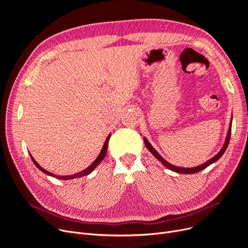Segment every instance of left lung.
Instances as JSON below:
<instances>
[{"label": "left lung", "instance_id": "left-lung-1", "mask_svg": "<svg viewBox=\"0 0 248 248\" xmlns=\"http://www.w3.org/2000/svg\"><path fill=\"white\" fill-rule=\"evenodd\" d=\"M230 135H231V123L229 124V128H228V133H227V137H226V140L224 142V145L222 147V149H221L219 151V153L217 155H215L213 158H211L209 161H207L206 163L200 165V166H197V167H194V168H182V167H176L174 165H171L170 163H168L164 158L161 157V155L155 151L154 149V147L150 144V142L148 141V140L145 138L144 139V141H145V145L147 147V149L155 155V158H157L164 166H166L168 169H170V170L176 172V173H180V174H194V173H197V172H200L201 170H203V169L207 168L208 166H210L211 164L215 163L216 161H218L221 157H222V155L224 154V152L226 151L227 147H228V144H229V140H230Z\"/></svg>", "mask_w": 248, "mask_h": 248}]
</instances>
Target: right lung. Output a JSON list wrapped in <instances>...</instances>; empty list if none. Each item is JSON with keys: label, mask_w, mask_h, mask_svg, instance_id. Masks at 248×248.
I'll return each instance as SVG.
<instances>
[{"label": "right lung", "mask_w": 248, "mask_h": 248, "mask_svg": "<svg viewBox=\"0 0 248 248\" xmlns=\"http://www.w3.org/2000/svg\"><path fill=\"white\" fill-rule=\"evenodd\" d=\"M109 138H110V135H108V137L107 138L106 141H104V144H103V147H102V149H101L100 154L97 155V158L94 160V162H93V164H91L88 168H86L85 170H83V171H81V172H79V173H76V174L70 175V176H58V175H54V174H52V173L46 171L45 169H43L40 165H39V164L34 160V158L32 157L31 155H31V159H32L33 163L36 165V167L39 169V170L42 171L43 173H45V174H47V175H49V176H51V177H54V178L59 179V180H70V179H75V178H80V177L86 176V175H88V174H90L91 172H93V171L94 170V169L98 166V164H100V162L104 159V157H106L107 152H108V146Z\"/></svg>", "instance_id": "1"}]
</instances>
